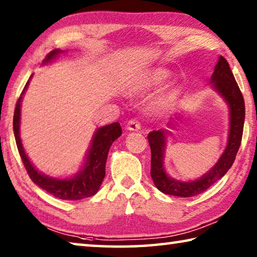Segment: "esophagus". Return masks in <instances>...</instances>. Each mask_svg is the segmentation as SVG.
Returning a JSON list of instances; mask_svg holds the SVG:
<instances>
[{
  "mask_svg": "<svg viewBox=\"0 0 257 257\" xmlns=\"http://www.w3.org/2000/svg\"><path fill=\"white\" fill-rule=\"evenodd\" d=\"M126 128H127L128 131H139V130L141 128V123L138 119H131L127 121V124H126Z\"/></svg>",
  "mask_w": 257,
  "mask_h": 257,
  "instance_id": "esophagus-1",
  "label": "esophagus"
}]
</instances>
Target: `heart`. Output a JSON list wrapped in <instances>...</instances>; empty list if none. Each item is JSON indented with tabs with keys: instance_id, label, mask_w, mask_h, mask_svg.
<instances>
[{
	"instance_id": "heart-1",
	"label": "heart",
	"mask_w": 257,
	"mask_h": 257,
	"mask_svg": "<svg viewBox=\"0 0 257 257\" xmlns=\"http://www.w3.org/2000/svg\"><path fill=\"white\" fill-rule=\"evenodd\" d=\"M168 76H169L168 71L161 70V69L155 70V71H152L151 73L148 74L140 83L137 85H133L131 90L132 91H138V90L155 87V85L163 83L165 80L168 79ZM175 96H176L175 90H173V89L166 90V91L161 92L154 99V101H152V106H154L155 109L158 111L167 110L170 107H172L173 102L175 100Z\"/></svg>"
}]
</instances>
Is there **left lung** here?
Instances as JSON below:
<instances>
[{"mask_svg": "<svg viewBox=\"0 0 257 257\" xmlns=\"http://www.w3.org/2000/svg\"><path fill=\"white\" fill-rule=\"evenodd\" d=\"M212 87L227 101L230 110V127L226 150L218 163L200 179L193 182H181L170 178L164 168L166 147V131H152L148 136L151 149V177L156 187L168 195L190 197L201 194L223 177L235 161L239 149L245 120V102L240 89L235 80L226 58L220 56L214 72L211 76Z\"/></svg>", "mask_w": 257, "mask_h": 257, "instance_id": "8db88e82", "label": "left lung"}]
</instances>
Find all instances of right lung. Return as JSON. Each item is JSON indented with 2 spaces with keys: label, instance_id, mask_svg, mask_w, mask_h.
Here are the masks:
<instances>
[{
  "label": "right lung",
  "instance_id": "right-lung-1",
  "mask_svg": "<svg viewBox=\"0 0 257 257\" xmlns=\"http://www.w3.org/2000/svg\"><path fill=\"white\" fill-rule=\"evenodd\" d=\"M60 49H54L48 54L46 58L44 60V64L51 62L53 58H55L58 54H61ZM29 84L26 83L24 90L18 99L15 116H13V131H15V138L17 142L18 150H19L22 163L25 165V168L28 173L29 177L31 178L36 185L42 187L43 190L48 192L49 194L58 197L61 200H82L85 197L92 196L98 192L101 183L105 177V167L106 160L108 156V151L110 149L112 142L117 140L121 136V127L119 123H112L109 125L102 126L98 128L94 133L91 147L88 151L87 159L83 165L82 169L72 178L66 179H58L49 177L47 175L39 173L36 169L30 160L27 157L26 152L22 147L21 139H20V106L22 96L26 92V89Z\"/></svg>",
  "mask_w": 257,
  "mask_h": 257
}]
</instances>
